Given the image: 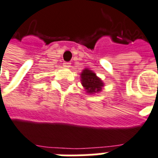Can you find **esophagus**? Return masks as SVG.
<instances>
[{
	"mask_svg": "<svg viewBox=\"0 0 158 158\" xmlns=\"http://www.w3.org/2000/svg\"><path fill=\"white\" fill-rule=\"evenodd\" d=\"M70 65H71V63L70 62H68V61H65L63 63V66L65 67V68H69L70 67Z\"/></svg>",
	"mask_w": 158,
	"mask_h": 158,
	"instance_id": "obj_1",
	"label": "esophagus"
}]
</instances>
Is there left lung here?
Instances as JSON below:
<instances>
[{
  "mask_svg": "<svg viewBox=\"0 0 158 158\" xmlns=\"http://www.w3.org/2000/svg\"><path fill=\"white\" fill-rule=\"evenodd\" d=\"M81 81L83 86L85 88L88 93H95L102 90L103 83L98 78L93 72L85 69L81 73Z\"/></svg>",
  "mask_w": 158,
  "mask_h": 158,
  "instance_id": "left-lung-1",
  "label": "left lung"
}]
</instances>
